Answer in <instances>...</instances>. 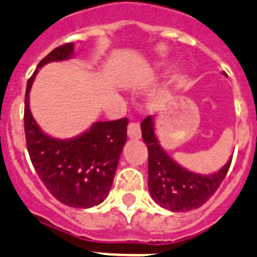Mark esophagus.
<instances>
[{"label":"esophagus","mask_w":257,"mask_h":257,"mask_svg":"<svg viewBox=\"0 0 257 257\" xmlns=\"http://www.w3.org/2000/svg\"><path fill=\"white\" fill-rule=\"evenodd\" d=\"M127 134H128V138L131 139L141 138V126H139V123L137 122L130 123L128 127H127Z\"/></svg>","instance_id":"1"}]
</instances>
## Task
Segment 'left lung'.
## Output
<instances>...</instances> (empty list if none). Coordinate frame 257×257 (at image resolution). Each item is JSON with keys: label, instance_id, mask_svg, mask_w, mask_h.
Segmentation results:
<instances>
[{"label": "left lung", "instance_id": "left-lung-1", "mask_svg": "<svg viewBox=\"0 0 257 257\" xmlns=\"http://www.w3.org/2000/svg\"><path fill=\"white\" fill-rule=\"evenodd\" d=\"M141 128L149 150V190L153 200L172 212H185L202 206L225 178L232 158L214 174H196L181 168L161 147L151 115L143 119Z\"/></svg>", "mask_w": 257, "mask_h": 257}]
</instances>
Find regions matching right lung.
Returning <instances> with one entry per match:
<instances>
[{"label":"right lung","mask_w":257,"mask_h":257,"mask_svg":"<svg viewBox=\"0 0 257 257\" xmlns=\"http://www.w3.org/2000/svg\"><path fill=\"white\" fill-rule=\"evenodd\" d=\"M72 55L73 44L68 43L40 61L27 84L24 127L32 165L49 193L63 204L85 209L103 202L110 193L126 143L128 119L93 123L81 135L64 141L44 134L29 108L32 83L43 65Z\"/></svg>","instance_id":"right-lung-1"}]
</instances>
